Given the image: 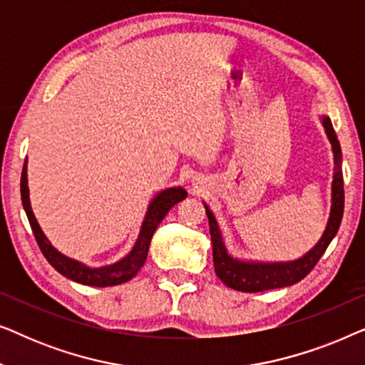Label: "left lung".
I'll return each mask as SVG.
<instances>
[{
  "mask_svg": "<svg viewBox=\"0 0 365 365\" xmlns=\"http://www.w3.org/2000/svg\"><path fill=\"white\" fill-rule=\"evenodd\" d=\"M322 124L326 128V134L329 141L332 144L334 153V179H332V204L329 221L324 231L322 237L307 254L296 261L289 262H252L241 261V259L232 257L224 246L221 229L214 217L211 209L206 204V214L209 219V232H211L212 241V259H214V271L216 276L226 284L227 287L236 289L242 292H261L269 289H279L292 286L307 276L312 271L314 266L326 252V249L339 231L341 226L342 214H344V178H342V151L339 144L337 134L334 131L331 119L327 116L322 118Z\"/></svg>",
  "mask_w": 365,
  "mask_h": 365,
  "instance_id": "1",
  "label": "left lung"
}]
</instances>
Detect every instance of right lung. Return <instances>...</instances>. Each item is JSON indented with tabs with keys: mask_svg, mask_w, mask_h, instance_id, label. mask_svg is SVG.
<instances>
[{
	"mask_svg": "<svg viewBox=\"0 0 365 365\" xmlns=\"http://www.w3.org/2000/svg\"><path fill=\"white\" fill-rule=\"evenodd\" d=\"M187 192L182 187H169L166 191H161L156 197L149 204L146 217H144L141 231H139L138 241L131 249L128 256H124L121 261L109 264V266L103 267H88L86 264L74 261V259L64 256L59 251H56L44 236L41 227L34 217L31 211V204H29V189H28V174H26V161H24L23 173H21V201L23 207L26 211L29 226L33 229L34 237L39 249H41L43 256L48 259V262L56 269L59 274L64 277L71 279L74 282L86 284V286L93 287H108V286H118V284L128 282L129 279L136 276L139 269L144 266V261L148 257L149 244H151L153 234L163 221L164 216L169 212V209L176 206L179 201L186 199Z\"/></svg>",
	"mask_w": 365,
	"mask_h": 365,
	"instance_id": "right-lung-1",
	"label": "right lung"
}]
</instances>
